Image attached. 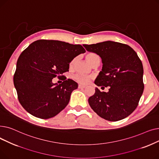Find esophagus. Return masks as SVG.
Here are the masks:
<instances>
[{
    "label": "esophagus",
    "mask_w": 159,
    "mask_h": 159,
    "mask_svg": "<svg viewBox=\"0 0 159 159\" xmlns=\"http://www.w3.org/2000/svg\"><path fill=\"white\" fill-rule=\"evenodd\" d=\"M86 86H84V85H82V84H79V86H78V88H84Z\"/></svg>",
    "instance_id": "esophagus-1"
}]
</instances>
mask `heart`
Masks as SVG:
<instances>
[{
	"mask_svg": "<svg viewBox=\"0 0 159 159\" xmlns=\"http://www.w3.org/2000/svg\"><path fill=\"white\" fill-rule=\"evenodd\" d=\"M86 58L87 61L92 65L94 62H95L97 60L100 59L99 57L93 53H89L86 55ZM75 62H76V58H74L70 62V68H72ZM73 79L77 81L78 82L80 83V84H88V83L91 81V80L92 79V77L90 76V75H83V74H77L74 75Z\"/></svg>",
	"mask_w": 159,
	"mask_h": 159,
	"instance_id": "heart-1",
	"label": "heart"
}]
</instances>
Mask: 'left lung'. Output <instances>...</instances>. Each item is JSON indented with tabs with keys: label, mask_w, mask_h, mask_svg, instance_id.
I'll list each match as a JSON object with an SVG mask.
<instances>
[{
	"label": "left lung",
	"mask_w": 159,
	"mask_h": 159,
	"mask_svg": "<svg viewBox=\"0 0 159 159\" xmlns=\"http://www.w3.org/2000/svg\"><path fill=\"white\" fill-rule=\"evenodd\" d=\"M83 46L102 58V69L95 84L102 88L110 87L107 93L95 88L88 99L89 106L107 120L127 117L137 108L144 88L143 66L137 53L127 44L113 41Z\"/></svg>",
	"instance_id": "obj_1"
}]
</instances>
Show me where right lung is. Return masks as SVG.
Returning <instances> with one entry per match:
<instances>
[{
  "instance_id": "right-lung-1",
  "label": "right lung",
  "mask_w": 159,
  "mask_h": 159,
  "mask_svg": "<svg viewBox=\"0 0 159 159\" xmlns=\"http://www.w3.org/2000/svg\"><path fill=\"white\" fill-rule=\"evenodd\" d=\"M86 51L81 45L55 40H38L25 49L16 62L13 76L19 101L29 113L42 119L53 117L69 103L78 84L63 79L60 84L53 79L63 77L70 62Z\"/></svg>"
}]
</instances>
